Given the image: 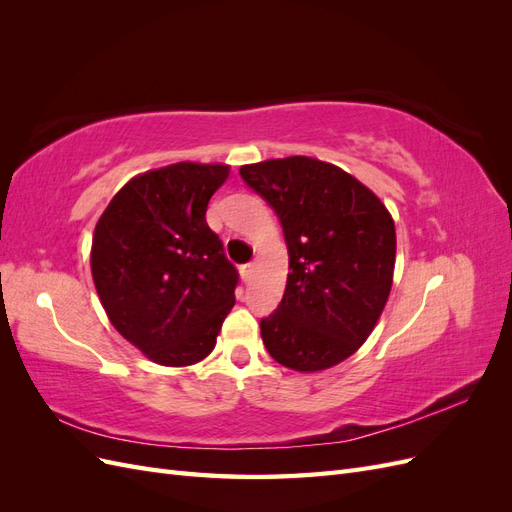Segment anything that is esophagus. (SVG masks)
Here are the masks:
<instances>
[{"label": "esophagus", "instance_id": "esophagus-1", "mask_svg": "<svg viewBox=\"0 0 512 512\" xmlns=\"http://www.w3.org/2000/svg\"><path fill=\"white\" fill-rule=\"evenodd\" d=\"M241 275H243L245 282H250L252 275H254V262H247V265H243L241 267Z\"/></svg>", "mask_w": 512, "mask_h": 512}]
</instances>
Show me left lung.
Wrapping results in <instances>:
<instances>
[{
	"label": "left lung",
	"mask_w": 512,
	"mask_h": 512,
	"mask_svg": "<svg viewBox=\"0 0 512 512\" xmlns=\"http://www.w3.org/2000/svg\"><path fill=\"white\" fill-rule=\"evenodd\" d=\"M271 205L288 245V280L262 344L294 371L348 359L374 331L395 269V224L369 188L333 164L305 156L239 168Z\"/></svg>",
	"instance_id": "left-lung-1"
}]
</instances>
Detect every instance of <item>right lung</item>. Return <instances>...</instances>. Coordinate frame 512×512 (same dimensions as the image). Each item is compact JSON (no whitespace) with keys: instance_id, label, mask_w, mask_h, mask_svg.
<instances>
[{"instance_id":"right-lung-1","label":"right lung","mask_w":512,"mask_h":512,"mask_svg":"<svg viewBox=\"0 0 512 512\" xmlns=\"http://www.w3.org/2000/svg\"><path fill=\"white\" fill-rule=\"evenodd\" d=\"M228 170H149L123 185L96 224L91 275L108 320L160 365L203 361L235 305L239 273L205 220Z\"/></svg>"}]
</instances>
